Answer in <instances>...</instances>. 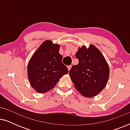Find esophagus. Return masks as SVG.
Instances as JSON below:
<instances>
[{
  "label": "esophagus",
  "mask_w": 130,
  "mask_h": 130,
  "mask_svg": "<svg viewBox=\"0 0 130 130\" xmlns=\"http://www.w3.org/2000/svg\"><path fill=\"white\" fill-rule=\"evenodd\" d=\"M72 65L68 66H67V68H68V69H69V70H70V69H71V68H72Z\"/></svg>",
  "instance_id": "esophagus-1"
}]
</instances>
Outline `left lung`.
Masks as SVG:
<instances>
[{"label":"left lung","mask_w":130,"mask_h":130,"mask_svg":"<svg viewBox=\"0 0 130 130\" xmlns=\"http://www.w3.org/2000/svg\"><path fill=\"white\" fill-rule=\"evenodd\" d=\"M76 57L79 63L69 72L76 90L83 96L92 98L104 89L108 82L109 69L105 58L93 45L78 49Z\"/></svg>","instance_id":"left-lung-1"}]
</instances>
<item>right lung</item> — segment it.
<instances>
[{
	"instance_id": "obj_1",
	"label": "right lung",
	"mask_w": 130,
	"mask_h": 130,
	"mask_svg": "<svg viewBox=\"0 0 130 130\" xmlns=\"http://www.w3.org/2000/svg\"><path fill=\"white\" fill-rule=\"evenodd\" d=\"M60 45L47 40L33 54L28 64V79L32 87L38 93L52 89L64 74L68 73L62 63Z\"/></svg>"
}]
</instances>
